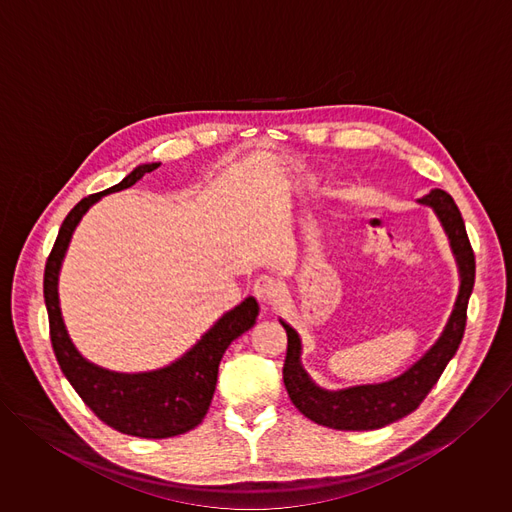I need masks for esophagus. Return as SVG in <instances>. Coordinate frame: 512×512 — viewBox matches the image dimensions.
<instances>
[{
  "label": "esophagus",
  "mask_w": 512,
  "mask_h": 512,
  "mask_svg": "<svg viewBox=\"0 0 512 512\" xmlns=\"http://www.w3.org/2000/svg\"><path fill=\"white\" fill-rule=\"evenodd\" d=\"M253 294L255 298L263 304V306H269L277 300L279 296V283L269 277V275H261L255 283H253Z\"/></svg>",
  "instance_id": "34e87169"
}]
</instances>
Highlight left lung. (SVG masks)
<instances>
[{
  "instance_id": "8db88e82",
  "label": "left lung",
  "mask_w": 512,
  "mask_h": 512,
  "mask_svg": "<svg viewBox=\"0 0 512 512\" xmlns=\"http://www.w3.org/2000/svg\"><path fill=\"white\" fill-rule=\"evenodd\" d=\"M421 204H429L437 218H440L452 251L456 255L460 267V294L454 306V312L437 342L413 364L403 375L379 383V385H358L342 391H326L320 389L304 371L300 354L302 342L298 332L289 324L281 322L287 332V354L283 362V383L287 395L308 419L318 425H326L332 429H379L385 427L411 411H415L427 393L433 389L437 379L442 377L448 362L456 354L464 330H466V312L468 300L474 289L476 275V259L466 233L464 218L454 202V198L435 188L427 196L419 200Z\"/></svg>"
}]
</instances>
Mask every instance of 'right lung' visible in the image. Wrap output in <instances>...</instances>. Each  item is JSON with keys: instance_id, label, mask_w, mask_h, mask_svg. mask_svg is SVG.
Segmentation results:
<instances>
[{"instance_id": "obj_1", "label": "right lung", "mask_w": 512, "mask_h": 512, "mask_svg": "<svg viewBox=\"0 0 512 512\" xmlns=\"http://www.w3.org/2000/svg\"><path fill=\"white\" fill-rule=\"evenodd\" d=\"M160 164L137 166L119 184L83 198L72 208L58 231L44 269V302L48 310L50 342L60 371L85 401V405L109 427L135 437H172L194 429L206 415L218 377V364L229 344L247 332L257 316L255 298H247L218 320L182 358L152 373H113L81 356L70 342L58 306V271L83 214L105 194L133 186L143 174Z\"/></svg>"}]
</instances>
